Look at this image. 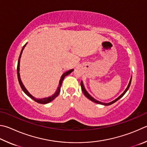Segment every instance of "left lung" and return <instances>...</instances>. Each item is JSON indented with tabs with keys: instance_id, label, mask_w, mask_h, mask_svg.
<instances>
[{
	"instance_id": "8db88e82",
	"label": "left lung",
	"mask_w": 147,
	"mask_h": 147,
	"mask_svg": "<svg viewBox=\"0 0 147 147\" xmlns=\"http://www.w3.org/2000/svg\"><path fill=\"white\" fill-rule=\"evenodd\" d=\"M131 80H132V77H131V78H130V82H129V85H128V86H127V87L126 88V89L125 90V91H124L123 92L122 94H121V95H120L118 98H117L116 100H113V101H111V102H109V103H107L101 102V101H98V100H95L94 98H92V97L91 96H90V95L89 94V93L87 92L86 89H85L84 85V84H83L82 81L81 82V88H82V92H84V95L85 96H86V97L88 98V99H89L90 100H91L92 101H93V102H94V103H98V104H101V105H111V104L115 103L116 101H118L119 99H120V98H121L123 96V95L125 94V93H126V92L127 91L128 89H129V88L130 85V84H131Z\"/></svg>"
}]
</instances>
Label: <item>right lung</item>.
I'll return each instance as SVG.
<instances>
[{
  "mask_svg": "<svg viewBox=\"0 0 147 147\" xmlns=\"http://www.w3.org/2000/svg\"><path fill=\"white\" fill-rule=\"evenodd\" d=\"M26 44H27V43H26L24 46H23L22 49V51H21L20 52V56H19V58H18V64H17V76H18V82H19V84L20 85L21 88H22V89L24 92L25 94L28 96L29 98H31V99H33L34 101H35L36 102L38 103H41V104H46V103H48L51 102V101H52L53 100L55 99V98H57L58 94H59L60 93V88H61V86H62V82L63 80V79H64L65 77L66 76H67L68 74H69L70 73H71L73 71V69H71V70L69 71H66L65 73H63L62 76H61L60 78V82H59V85H58V87L57 88V90H56V92H55L54 94H53L52 96H49L47 98H41V99H38V98H34V96H33L30 93H29L28 90L26 89V87H24V84H22V81H21V79H20V58H21V55H22V51L24 49L25 46H26Z\"/></svg>",
  "mask_w": 147,
  "mask_h": 147,
  "instance_id": "obj_1",
  "label": "right lung"
}]
</instances>
